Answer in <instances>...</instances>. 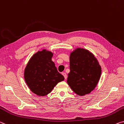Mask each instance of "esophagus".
I'll list each match as a JSON object with an SVG mask.
<instances>
[{
    "mask_svg": "<svg viewBox=\"0 0 124 124\" xmlns=\"http://www.w3.org/2000/svg\"><path fill=\"white\" fill-rule=\"evenodd\" d=\"M62 75L64 76L65 79H66V78H67V75H66V73H65V72H62Z\"/></svg>",
    "mask_w": 124,
    "mask_h": 124,
    "instance_id": "34e87169",
    "label": "esophagus"
}]
</instances>
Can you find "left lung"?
Returning a JSON list of instances; mask_svg holds the SVG:
<instances>
[{
  "label": "left lung",
  "instance_id": "left-lung-1",
  "mask_svg": "<svg viewBox=\"0 0 124 124\" xmlns=\"http://www.w3.org/2000/svg\"><path fill=\"white\" fill-rule=\"evenodd\" d=\"M67 82L79 96L92 91L101 78V67L94 55L88 50L77 48L71 53Z\"/></svg>",
  "mask_w": 124,
  "mask_h": 124
}]
</instances>
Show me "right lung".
<instances>
[{"mask_svg":"<svg viewBox=\"0 0 124 124\" xmlns=\"http://www.w3.org/2000/svg\"><path fill=\"white\" fill-rule=\"evenodd\" d=\"M53 54L46 49L34 54L28 62L24 78L32 92L39 96L48 94L64 77L58 71L52 60Z\"/></svg>","mask_w":124,"mask_h":124,"instance_id":"obj_1","label":"right lung"}]
</instances>
